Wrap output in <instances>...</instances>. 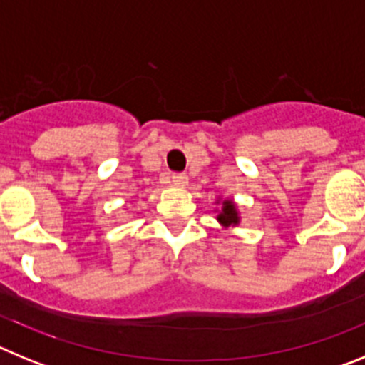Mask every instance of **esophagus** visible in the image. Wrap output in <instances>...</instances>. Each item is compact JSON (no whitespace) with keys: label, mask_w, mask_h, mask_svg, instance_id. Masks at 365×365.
I'll list each match as a JSON object with an SVG mask.
<instances>
[{"label":"esophagus","mask_w":365,"mask_h":365,"mask_svg":"<svg viewBox=\"0 0 365 365\" xmlns=\"http://www.w3.org/2000/svg\"><path fill=\"white\" fill-rule=\"evenodd\" d=\"M173 182H175V185H179V186H185L186 182H188V175H186L185 172H177V173H173Z\"/></svg>","instance_id":"obj_1"}]
</instances>
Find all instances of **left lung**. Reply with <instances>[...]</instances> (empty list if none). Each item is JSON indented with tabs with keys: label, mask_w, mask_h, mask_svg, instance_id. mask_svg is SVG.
<instances>
[{
	"label": "left lung",
	"mask_w": 365,
	"mask_h": 365,
	"mask_svg": "<svg viewBox=\"0 0 365 365\" xmlns=\"http://www.w3.org/2000/svg\"><path fill=\"white\" fill-rule=\"evenodd\" d=\"M219 222H222L225 227H230V225H237V212H235V206L232 205V201L222 202V212L219 214Z\"/></svg>",
	"instance_id": "obj_1"
}]
</instances>
